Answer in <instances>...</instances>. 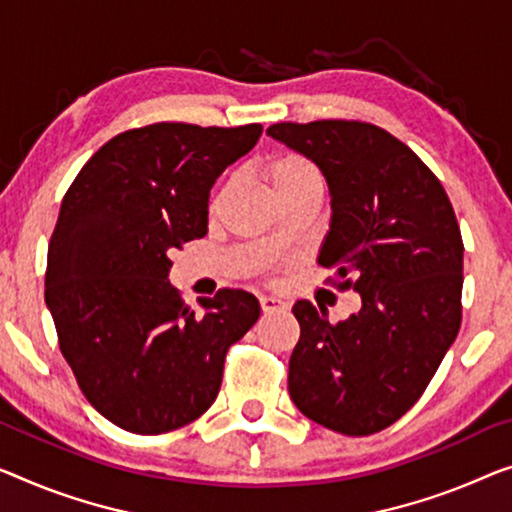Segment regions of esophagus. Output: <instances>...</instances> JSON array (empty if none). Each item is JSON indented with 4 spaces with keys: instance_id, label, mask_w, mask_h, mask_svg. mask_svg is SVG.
<instances>
[{
    "instance_id": "esophagus-1",
    "label": "esophagus",
    "mask_w": 512,
    "mask_h": 512,
    "mask_svg": "<svg viewBox=\"0 0 512 512\" xmlns=\"http://www.w3.org/2000/svg\"><path fill=\"white\" fill-rule=\"evenodd\" d=\"M259 305H262L264 315H273V312H285L287 303L276 299V296H259Z\"/></svg>"
}]
</instances>
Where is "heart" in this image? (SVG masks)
I'll list each match as a JSON object with an SVG mask.
<instances>
[{"instance_id": "obj_1", "label": "heart", "mask_w": 512, "mask_h": 512, "mask_svg": "<svg viewBox=\"0 0 512 512\" xmlns=\"http://www.w3.org/2000/svg\"><path fill=\"white\" fill-rule=\"evenodd\" d=\"M266 179H269L273 193L278 200L292 197L303 190H322L324 179L317 165L301 154H280L271 158L264 167Z\"/></svg>"}]
</instances>
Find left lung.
Masks as SVG:
<instances>
[{"instance_id": "1", "label": "left lung", "mask_w": 512, "mask_h": 512, "mask_svg": "<svg viewBox=\"0 0 512 512\" xmlns=\"http://www.w3.org/2000/svg\"><path fill=\"white\" fill-rule=\"evenodd\" d=\"M266 135L310 158L331 193L317 262L361 310L331 324L294 303L301 338L287 388L310 421L368 437L414 407L462 322V234L453 204L407 144L365 121H282Z\"/></svg>"}]
</instances>
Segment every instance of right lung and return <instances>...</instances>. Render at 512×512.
Segmentation results:
<instances>
[{
    "mask_svg": "<svg viewBox=\"0 0 512 512\" xmlns=\"http://www.w3.org/2000/svg\"><path fill=\"white\" fill-rule=\"evenodd\" d=\"M262 126L179 121L105 142L66 190L48 246L45 303L91 407L121 430L163 434L207 411L225 356L259 317L243 289L183 303L172 250L202 239L209 195Z\"/></svg>",
    "mask_w": 512,
    "mask_h": 512,
    "instance_id": "obj_1",
    "label": "right lung"
}]
</instances>
